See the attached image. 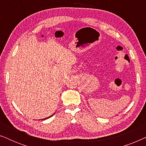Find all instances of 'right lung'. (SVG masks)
Returning a JSON list of instances; mask_svg holds the SVG:
<instances>
[{
    "label": "right lung",
    "instance_id": "obj_1",
    "mask_svg": "<svg viewBox=\"0 0 146 146\" xmlns=\"http://www.w3.org/2000/svg\"><path fill=\"white\" fill-rule=\"evenodd\" d=\"M53 115H54V114H53ZM51 115V116H52V115ZM51 116H50V117H50ZM48 117H46V118H44V119H47V118H48Z\"/></svg>",
    "mask_w": 146,
    "mask_h": 146
}]
</instances>
